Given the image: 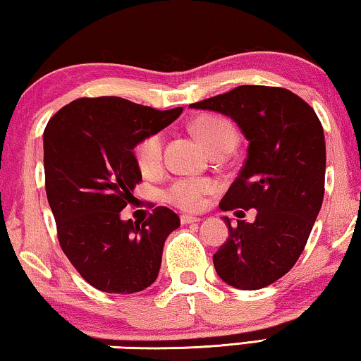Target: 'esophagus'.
I'll use <instances>...</instances> for the list:
<instances>
[{"mask_svg": "<svg viewBox=\"0 0 361 361\" xmlns=\"http://www.w3.org/2000/svg\"><path fill=\"white\" fill-rule=\"evenodd\" d=\"M180 220H181V224H183V225L201 222V219H199V217H192V215H188V214H183V215H180Z\"/></svg>", "mask_w": 361, "mask_h": 361, "instance_id": "obj_1", "label": "esophagus"}]
</instances>
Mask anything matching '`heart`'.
Listing matches in <instances>:
<instances>
[{
	"instance_id": "1",
	"label": "heart",
	"mask_w": 361,
	"mask_h": 361,
	"mask_svg": "<svg viewBox=\"0 0 361 361\" xmlns=\"http://www.w3.org/2000/svg\"><path fill=\"white\" fill-rule=\"evenodd\" d=\"M191 131L212 154L230 152L238 141L232 123L220 115L197 116L191 123ZM134 155L144 173L157 171L164 160V134L152 133L141 139L134 149ZM214 188V181L209 178H181L169 186L165 199L183 211H197L204 204V197L211 195Z\"/></svg>"
}]
</instances>
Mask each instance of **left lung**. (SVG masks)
I'll return each instance as SVG.
<instances>
[{"label": "left lung", "mask_w": 361, "mask_h": 361, "mask_svg": "<svg viewBox=\"0 0 361 361\" xmlns=\"http://www.w3.org/2000/svg\"><path fill=\"white\" fill-rule=\"evenodd\" d=\"M191 106L230 116L250 141L248 159L219 207L257 215L236 225L224 217L228 238L214 267L232 287L264 288L295 266L319 214L326 175L319 118L297 94L267 85H238Z\"/></svg>", "instance_id": "obj_1"}]
</instances>
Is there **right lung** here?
Wrapping results in <instances>:
<instances>
[{"mask_svg": "<svg viewBox=\"0 0 361 361\" xmlns=\"http://www.w3.org/2000/svg\"><path fill=\"white\" fill-rule=\"evenodd\" d=\"M183 109L155 110L121 97L73 100L43 131V169L58 241L80 277L106 293L154 283L164 243L180 217L157 206L144 222L121 220L142 181L133 149Z\"/></svg>", "mask_w": 361, "mask_h": 361, "instance_id": "obj_1", "label": "right lung"}]
</instances>
